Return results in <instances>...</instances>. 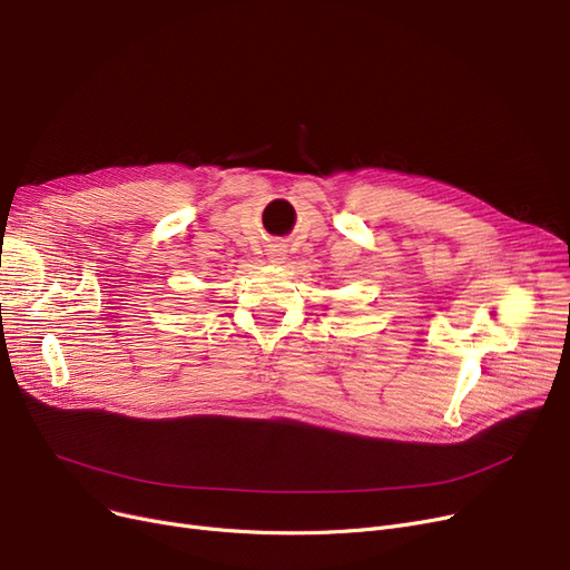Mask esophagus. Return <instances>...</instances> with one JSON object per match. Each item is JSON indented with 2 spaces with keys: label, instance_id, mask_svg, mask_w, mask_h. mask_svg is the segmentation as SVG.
<instances>
[{
  "label": "esophagus",
  "instance_id": "1",
  "mask_svg": "<svg viewBox=\"0 0 570 570\" xmlns=\"http://www.w3.org/2000/svg\"><path fill=\"white\" fill-rule=\"evenodd\" d=\"M267 254H269V261H273V263H284V258H286V249L282 245L269 247Z\"/></svg>",
  "mask_w": 570,
  "mask_h": 570
}]
</instances>
